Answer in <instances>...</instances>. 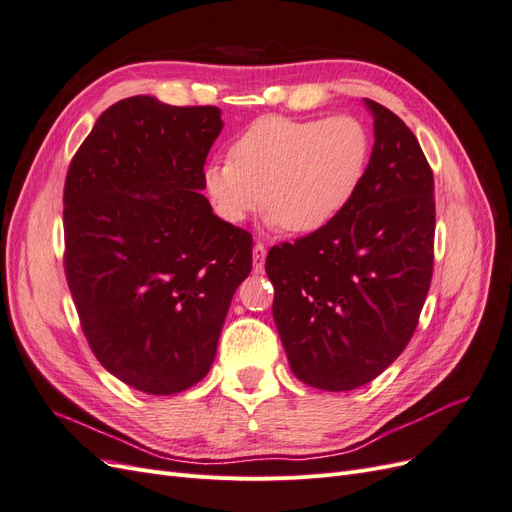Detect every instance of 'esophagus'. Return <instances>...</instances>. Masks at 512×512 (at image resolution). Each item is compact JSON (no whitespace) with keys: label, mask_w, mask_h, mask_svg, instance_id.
I'll return each instance as SVG.
<instances>
[{"label":"esophagus","mask_w":512,"mask_h":512,"mask_svg":"<svg viewBox=\"0 0 512 512\" xmlns=\"http://www.w3.org/2000/svg\"><path fill=\"white\" fill-rule=\"evenodd\" d=\"M252 256H254V271L260 273L262 269H265V258H267V247H265V243L256 241V243H254V250H252Z\"/></svg>","instance_id":"34e87169"}]
</instances>
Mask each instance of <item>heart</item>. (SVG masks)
Segmentation results:
<instances>
[{"label":"heart","mask_w":512,"mask_h":512,"mask_svg":"<svg viewBox=\"0 0 512 512\" xmlns=\"http://www.w3.org/2000/svg\"><path fill=\"white\" fill-rule=\"evenodd\" d=\"M369 134L350 115L329 119L260 117L211 162L205 190L218 215L239 224L260 203L262 213L294 235L327 226L365 175Z\"/></svg>","instance_id":"heart-1"}]
</instances>
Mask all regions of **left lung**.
Here are the masks:
<instances>
[{"label": "left lung", "instance_id": "obj_1", "mask_svg": "<svg viewBox=\"0 0 512 512\" xmlns=\"http://www.w3.org/2000/svg\"><path fill=\"white\" fill-rule=\"evenodd\" d=\"M376 143L348 205L320 230L273 245L265 271L292 374L322 391L380 376L414 335L433 273V173L412 130L365 100Z\"/></svg>", "mask_w": 512, "mask_h": 512}]
</instances>
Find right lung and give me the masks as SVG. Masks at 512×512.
Segmentation results:
<instances>
[{"mask_svg":"<svg viewBox=\"0 0 512 512\" xmlns=\"http://www.w3.org/2000/svg\"><path fill=\"white\" fill-rule=\"evenodd\" d=\"M218 106L119 100L74 153L64 269L81 329L115 378L173 395L207 376L252 235L211 211L205 160Z\"/></svg>","mask_w":512,"mask_h":512,"instance_id":"right-lung-1","label":"right lung"}]
</instances>
